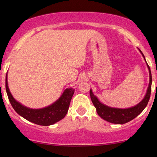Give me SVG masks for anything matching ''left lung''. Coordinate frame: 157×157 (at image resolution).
<instances>
[{"mask_svg": "<svg viewBox=\"0 0 157 157\" xmlns=\"http://www.w3.org/2000/svg\"><path fill=\"white\" fill-rule=\"evenodd\" d=\"M139 50L142 54L144 59L146 61L144 56L140 49L139 48ZM147 65L149 72V86H148L147 93H146V95L143 99L139 104H137L134 106L126 109H119L106 106V105L102 104L98 100V98L93 94L92 90L90 89V96H91L92 103H93L94 106L96 107L97 113L101 118H102L105 121L112 124H124L132 121V119H134V118H136L137 116L142 112L145 107L147 106L148 102H149L151 89V73L149 65L147 63Z\"/></svg>", "mask_w": 157, "mask_h": 157, "instance_id": "8db88e82", "label": "left lung"}]
</instances>
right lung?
<instances>
[{
    "instance_id": "1",
    "label": "right lung",
    "mask_w": 157,
    "mask_h": 157,
    "mask_svg": "<svg viewBox=\"0 0 157 157\" xmlns=\"http://www.w3.org/2000/svg\"><path fill=\"white\" fill-rule=\"evenodd\" d=\"M6 89L8 99L14 110L28 121L41 126L52 125L63 119L68 112L74 93L73 88H68L65 89L59 99L52 104L44 108L35 109L23 106L13 98L8 86V74L6 76Z\"/></svg>"
}]
</instances>
